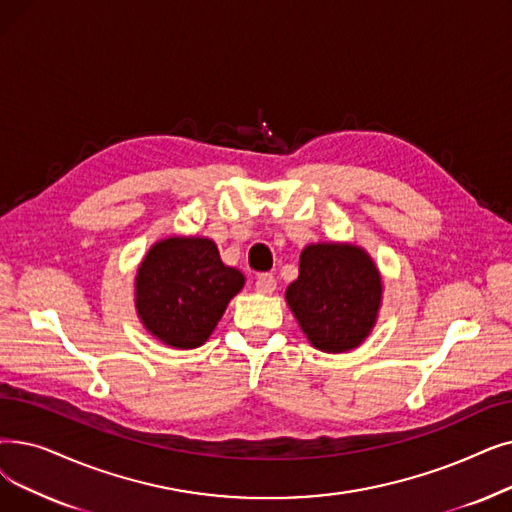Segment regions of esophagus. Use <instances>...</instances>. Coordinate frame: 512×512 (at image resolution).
<instances>
[{"label": "esophagus", "mask_w": 512, "mask_h": 512, "mask_svg": "<svg viewBox=\"0 0 512 512\" xmlns=\"http://www.w3.org/2000/svg\"><path fill=\"white\" fill-rule=\"evenodd\" d=\"M255 288L261 295H270L276 291V278L272 274H259L255 280Z\"/></svg>", "instance_id": "34e87169"}]
</instances>
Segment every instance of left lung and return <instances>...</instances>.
<instances>
[{"label":"left lung","mask_w":512,"mask_h":512,"mask_svg":"<svg viewBox=\"0 0 512 512\" xmlns=\"http://www.w3.org/2000/svg\"><path fill=\"white\" fill-rule=\"evenodd\" d=\"M383 280L372 257L349 242L307 244L286 303L309 343L326 353L351 351L379 318Z\"/></svg>","instance_id":"1"}]
</instances>
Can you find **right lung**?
I'll return each mask as SVG.
<instances>
[{"label":"right lung","mask_w":512,"mask_h":512,"mask_svg":"<svg viewBox=\"0 0 512 512\" xmlns=\"http://www.w3.org/2000/svg\"><path fill=\"white\" fill-rule=\"evenodd\" d=\"M244 276L228 268L215 242L171 236L152 244L136 276V309L144 328L175 349L201 347L240 293Z\"/></svg>","instance_id":"1"}]
</instances>
